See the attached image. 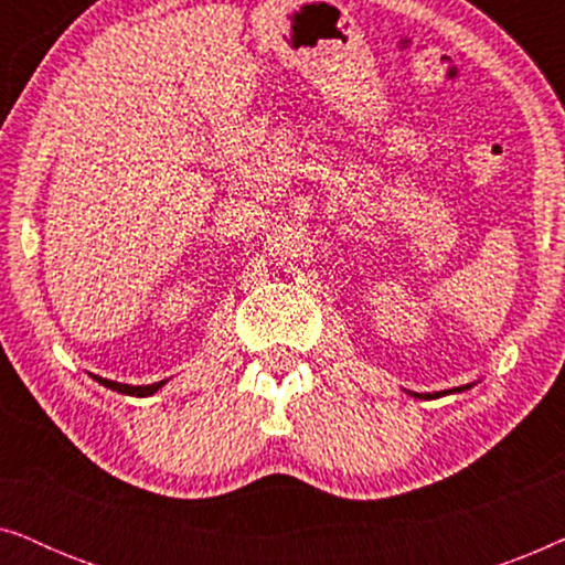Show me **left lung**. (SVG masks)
Returning <instances> with one entry per match:
<instances>
[{
	"label": "left lung",
	"mask_w": 565,
	"mask_h": 565,
	"mask_svg": "<svg viewBox=\"0 0 565 565\" xmlns=\"http://www.w3.org/2000/svg\"><path fill=\"white\" fill-rule=\"evenodd\" d=\"M466 388H470V385H460V388H455V391H466ZM455 391H439V393H435V396H447V393H455ZM416 396H419V393H416ZM431 396V393H424V396H419V398H435Z\"/></svg>",
	"instance_id": "8db88e82"
}]
</instances>
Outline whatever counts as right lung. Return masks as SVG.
I'll list each match as a JSON object with an SVG mask.
<instances>
[{"label":"right lung","mask_w":565,"mask_h":565,"mask_svg":"<svg viewBox=\"0 0 565 565\" xmlns=\"http://www.w3.org/2000/svg\"><path fill=\"white\" fill-rule=\"evenodd\" d=\"M95 377L97 383H103L105 388H110V391H118V393H128V396H151V393H157L161 385H164L167 381H159V383H151V385H126V383H115V381H105V377H97V375H92Z\"/></svg>","instance_id":"1"}]
</instances>
